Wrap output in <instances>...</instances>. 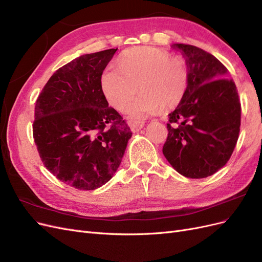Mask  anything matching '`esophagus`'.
Returning <instances> with one entry per match:
<instances>
[{"instance_id":"1","label":"esophagus","mask_w":262,"mask_h":262,"mask_svg":"<svg viewBox=\"0 0 262 262\" xmlns=\"http://www.w3.org/2000/svg\"><path fill=\"white\" fill-rule=\"evenodd\" d=\"M144 126V121H132L130 123V128L133 132H139Z\"/></svg>"}]
</instances>
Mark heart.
I'll return each instance as SVG.
<instances>
[{
  "mask_svg": "<svg viewBox=\"0 0 262 262\" xmlns=\"http://www.w3.org/2000/svg\"><path fill=\"white\" fill-rule=\"evenodd\" d=\"M188 83L186 62L163 49L134 47L118 59V68L109 67L101 75V90L108 102L124 110L138 90L141 92L128 108L132 119H141L170 109L184 97Z\"/></svg>",
  "mask_w": 262,
  "mask_h": 262,
  "instance_id": "1",
  "label": "heart"
}]
</instances>
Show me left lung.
<instances>
[{
	"mask_svg": "<svg viewBox=\"0 0 262 262\" xmlns=\"http://www.w3.org/2000/svg\"><path fill=\"white\" fill-rule=\"evenodd\" d=\"M186 59L188 83L184 97L168 115L166 160L192 179L215 173L231 158L241 128V100L227 69L191 45L175 43Z\"/></svg>",
	"mask_w": 262,
	"mask_h": 262,
	"instance_id": "obj_1",
	"label": "left lung"
}]
</instances>
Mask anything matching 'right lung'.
I'll list each match as a JSON object with an SVG mask.
<instances>
[{"mask_svg": "<svg viewBox=\"0 0 262 262\" xmlns=\"http://www.w3.org/2000/svg\"><path fill=\"white\" fill-rule=\"evenodd\" d=\"M118 49L81 55L49 78L36 101L33 136L53 176L95 190L113 178L132 132L108 106L101 75Z\"/></svg>", "mask_w": 262, "mask_h": 262, "instance_id": "add662e5", "label": "right lung"}]
</instances>
